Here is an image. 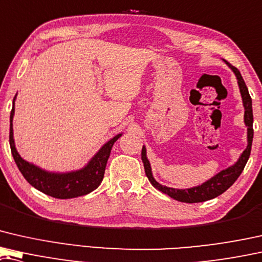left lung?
Here are the masks:
<instances>
[{"instance_id":"8db88e82","label":"left lung","mask_w":262,"mask_h":262,"mask_svg":"<svg viewBox=\"0 0 262 262\" xmlns=\"http://www.w3.org/2000/svg\"><path fill=\"white\" fill-rule=\"evenodd\" d=\"M233 72L236 75L238 89H240L242 103H244L245 107V124L247 126V147H246L244 152L241 154L238 161L235 163L234 165L229 166L222 171H220L217 175L211 177L210 180L204 182L203 184L199 185V187H194L190 189H175L169 188L165 185L159 184L158 182L155 180L152 176V171H151L150 162L146 158V149L143 146L142 149V161L144 164V169H145V173L147 178H149L150 183L154 185L155 188L158 189L159 191L164 192V194L169 195L171 199L180 201V202L185 203H197V202H204V201L215 199L219 195L225 192L229 187H232L234 182L237 180L241 172L244 171L246 163H247L249 155H251L252 150V142H253V108H252V98L249 96L248 89L246 86L244 79H242L240 72L236 67H232Z\"/></svg>"}]
</instances>
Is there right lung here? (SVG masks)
Here are the masks:
<instances>
[{"label":"right lung","instance_id":"right-lung-1","mask_svg":"<svg viewBox=\"0 0 262 262\" xmlns=\"http://www.w3.org/2000/svg\"><path fill=\"white\" fill-rule=\"evenodd\" d=\"M15 99H16V96L14 97L13 108H11L10 112L9 144L14 161L28 183L37 190L43 192V194L61 200L84 196L90 194L91 191L96 190L104 178L106 163H107L110 154H111L113 144L122 136V134L115 136L107 143L104 144L101 149L94 155V157H92V159L82 169L65 173L49 172L46 170L40 169L39 166L34 165L32 163L25 161L18 155L16 147H15L13 136Z\"/></svg>","mask_w":262,"mask_h":262}]
</instances>
